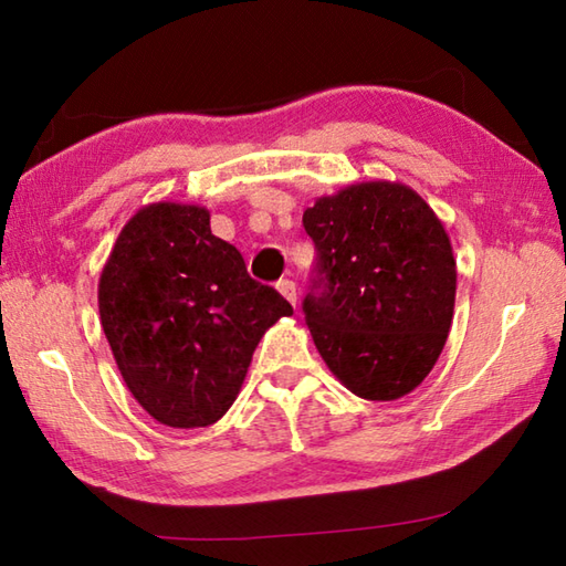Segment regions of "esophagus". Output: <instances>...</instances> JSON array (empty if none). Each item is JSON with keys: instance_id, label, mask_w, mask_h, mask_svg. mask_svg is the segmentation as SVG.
I'll use <instances>...</instances> for the list:
<instances>
[{"instance_id": "obj_1", "label": "esophagus", "mask_w": 566, "mask_h": 566, "mask_svg": "<svg viewBox=\"0 0 566 566\" xmlns=\"http://www.w3.org/2000/svg\"><path fill=\"white\" fill-rule=\"evenodd\" d=\"M276 290H280V294L284 296L286 302L296 306V284L292 280H280V282H276Z\"/></svg>"}]
</instances>
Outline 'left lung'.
Wrapping results in <instances>:
<instances>
[{
	"label": "left lung",
	"instance_id": "1",
	"mask_svg": "<svg viewBox=\"0 0 566 566\" xmlns=\"http://www.w3.org/2000/svg\"><path fill=\"white\" fill-rule=\"evenodd\" d=\"M317 247L304 314L322 359L352 395L417 389L444 349L457 262L434 209L401 181H357L302 217Z\"/></svg>",
	"mask_w": 566,
	"mask_h": 566
}]
</instances>
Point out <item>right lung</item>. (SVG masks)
<instances>
[{"mask_svg":"<svg viewBox=\"0 0 566 566\" xmlns=\"http://www.w3.org/2000/svg\"><path fill=\"white\" fill-rule=\"evenodd\" d=\"M102 329L132 397L175 429L209 427L242 389L264 332L292 304L247 274L242 254L212 234L209 209L142 207L99 276Z\"/></svg>","mask_w":566,"mask_h":566,"instance_id":"obj_1","label":"right lung"}]
</instances>
